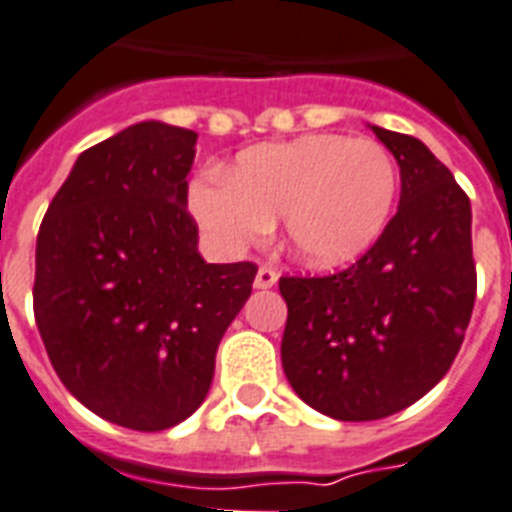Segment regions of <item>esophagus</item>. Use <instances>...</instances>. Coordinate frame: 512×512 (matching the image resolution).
Segmentation results:
<instances>
[{
  "label": "esophagus",
  "mask_w": 512,
  "mask_h": 512,
  "mask_svg": "<svg viewBox=\"0 0 512 512\" xmlns=\"http://www.w3.org/2000/svg\"><path fill=\"white\" fill-rule=\"evenodd\" d=\"M277 280H280L277 269H272V266H259L256 280H253V287H256V290H269V287L277 285Z\"/></svg>",
  "instance_id": "34e87169"
}]
</instances>
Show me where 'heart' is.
Instances as JSON below:
<instances>
[{"label":"heart","instance_id":"1","mask_svg":"<svg viewBox=\"0 0 512 512\" xmlns=\"http://www.w3.org/2000/svg\"><path fill=\"white\" fill-rule=\"evenodd\" d=\"M398 167L371 138L301 135L240 151L225 177H198L188 209L209 243L240 253L282 219L287 253L340 269L377 246L398 201Z\"/></svg>","mask_w":512,"mask_h":512}]
</instances>
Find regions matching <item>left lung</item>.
<instances>
[{"label":"left lung","mask_w":512,"mask_h":512,"mask_svg":"<svg viewBox=\"0 0 512 512\" xmlns=\"http://www.w3.org/2000/svg\"><path fill=\"white\" fill-rule=\"evenodd\" d=\"M374 130L400 167V206L340 274L282 277V369L337 421H374L424 398L458 356L476 298L471 201L413 135Z\"/></svg>","instance_id":"obj_1"}]
</instances>
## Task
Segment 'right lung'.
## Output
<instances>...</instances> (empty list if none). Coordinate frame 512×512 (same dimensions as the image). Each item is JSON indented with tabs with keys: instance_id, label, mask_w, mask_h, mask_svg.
<instances>
[{
	"instance_id": "add662e5",
	"label": "right lung",
	"mask_w": 512,
	"mask_h": 512,
	"mask_svg": "<svg viewBox=\"0 0 512 512\" xmlns=\"http://www.w3.org/2000/svg\"><path fill=\"white\" fill-rule=\"evenodd\" d=\"M198 135L146 120L75 159L36 240L33 314L57 377L135 432L206 400L256 266L206 264L188 214Z\"/></svg>"
}]
</instances>
